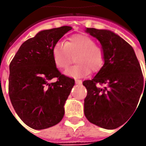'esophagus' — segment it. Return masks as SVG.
I'll return each mask as SVG.
<instances>
[{
    "label": "esophagus",
    "instance_id": "34e87169",
    "mask_svg": "<svg viewBox=\"0 0 146 146\" xmlns=\"http://www.w3.org/2000/svg\"><path fill=\"white\" fill-rule=\"evenodd\" d=\"M76 84H81L82 81L81 80H76Z\"/></svg>",
    "mask_w": 146,
    "mask_h": 146
}]
</instances>
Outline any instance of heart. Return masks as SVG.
<instances>
[{"instance_id": "obj_1", "label": "heart", "mask_w": 146, "mask_h": 146, "mask_svg": "<svg viewBox=\"0 0 146 146\" xmlns=\"http://www.w3.org/2000/svg\"><path fill=\"white\" fill-rule=\"evenodd\" d=\"M53 59L58 69H66L71 63L75 55L76 64L65 71L70 77L80 78L88 75L90 70L97 72L104 64L105 57L102 48L91 37L78 34L68 38L65 43L58 42L52 49Z\"/></svg>"}]
</instances>
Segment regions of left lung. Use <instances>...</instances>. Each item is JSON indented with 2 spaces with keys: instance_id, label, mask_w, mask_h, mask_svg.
Listing matches in <instances>:
<instances>
[{
  "instance_id": "left-lung-1",
  "label": "left lung",
  "mask_w": 146,
  "mask_h": 146,
  "mask_svg": "<svg viewBox=\"0 0 146 146\" xmlns=\"http://www.w3.org/2000/svg\"><path fill=\"white\" fill-rule=\"evenodd\" d=\"M86 32L100 41L105 61L93 80L83 82L88 91L84 115L97 126L115 129L137 111L141 93L145 95L146 79L145 83L135 52L123 38L109 30L87 28Z\"/></svg>"
}]
</instances>
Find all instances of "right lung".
<instances>
[{
  "label": "right lung",
  "instance_id": "1",
  "mask_svg": "<svg viewBox=\"0 0 146 146\" xmlns=\"http://www.w3.org/2000/svg\"><path fill=\"white\" fill-rule=\"evenodd\" d=\"M70 30L71 27L63 26L38 32L23 43L9 64L11 103L22 121L33 129L54 126L63 118L75 80L57 69L52 49ZM53 78L57 81L49 83Z\"/></svg>",
  "mask_w": 146,
  "mask_h": 146
}]
</instances>
